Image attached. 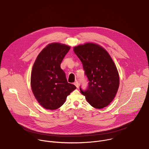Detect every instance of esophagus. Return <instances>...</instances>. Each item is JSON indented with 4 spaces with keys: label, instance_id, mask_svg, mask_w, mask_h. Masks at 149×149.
Returning <instances> with one entry per match:
<instances>
[{
    "label": "esophagus",
    "instance_id": "obj_1",
    "mask_svg": "<svg viewBox=\"0 0 149 149\" xmlns=\"http://www.w3.org/2000/svg\"><path fill=\"white\" fill-rule=\"evenodd\" d=\"M74 84L75 85V87H76L77 88H78V87H79V82H78V81H76V82H75L74 83Z\"/></svg>",
    "mask_w": 149,
    "mask_h": 149
}]
</instances>
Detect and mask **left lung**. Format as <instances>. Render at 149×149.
<instances>
[{"mask_svg":"<svg viewBox=\"0 0 149 149\" xmlns=\"http://www.w3.org/2000/svg\"><path fill=\"white\" fill-rule=\"evenodd\" d=\"M81 60L89 82L86 90L79 88L88 102L95 109L107 107L117 93L119 74L111 57L104 48L94 43H86L74 48Z\"/></svg>","mask_w":149,"mask_h":149,"instance_id":"1","label":"left lung"}]
</instances>
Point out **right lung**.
Segmentation results:
<instances>
[{
	"label": "right lung",
	"mask_w": 149,
	"mask_h": 149,
	"mask_svg": "<svg viewBox=\"0 0 149 149\" xmlns=\"http://www.w3.org/2000/svg\"><path fill=\"white\" fill-rule=\"evenodd\" d=\"M70 48L58 42L49 44L41 51L33 63L31 89L38 102L45 109H58L76 89L74 85L67 82L60 66Z\"/></svg>",
	"instance_id": "right-lung-1"
}]
</instances>
